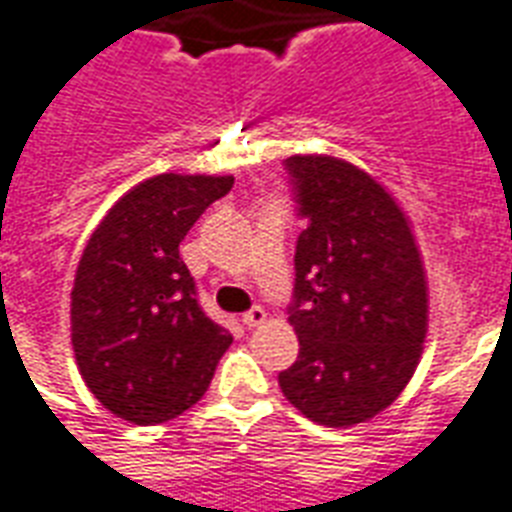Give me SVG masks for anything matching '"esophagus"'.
I'll return each instance as SVG.
<instances>
[{
	"mask_svg": "<svg viewBox=\"0 0 512 512\" xmlns=\"http://www.w3.org/2000/svg\"><path fill=\"white\" fill-rule=\"evenodd\" d=\"M263 322H265V308H260V306H252L247 314L241 317V325L247 327V330H252V327H257V325H263Z\"/></svg>",
	"mask_w": 512,
	"mask_h": 512,
	"instance_id": "obj_1",
	"label": "esophagus"
}]
</instances>
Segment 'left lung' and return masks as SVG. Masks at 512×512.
I'll list each match as a JSON object with an SVG mask.
<instances>
[{"label": "left lung", "mask_w": 512, "mask_h": 512, "mask_svg": "<svg viewBox=\"0 0 512 512\" xmlns=\"http://www.w3.org/2000/svg\"><path fill=\"white\" fill-rule=\"evenodd\" d=\"M284 169L306 228L287 308L300 351L279 386L306 419L351 427L395 403L419 365L424 265L400 206L365 171L327 155Z\"/></svg>", "instance_id": "8db88e82"}]
</instances>
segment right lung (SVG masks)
Returning a JSON list of instances; mask_svg holds the SVG:
<instances>
[{
  "label": "right lung",
  "mask_w": 512,
  "mask_h": 512,
  "mask_svg": "<svg viewBox=\"0 0 512 512\" xmlns=\"http://www.w3.org/2000/svg\"><path fill=\"white\" fill-rule=\"evenodd\" d=\"M233 177L161 174L128 190L93 230L72 290L80 376L107 411L161 424L195 405L233 335L198 303L179 257L195 220Z\"/></svg>",
  "instance_id": "1"
}]
</instances>
